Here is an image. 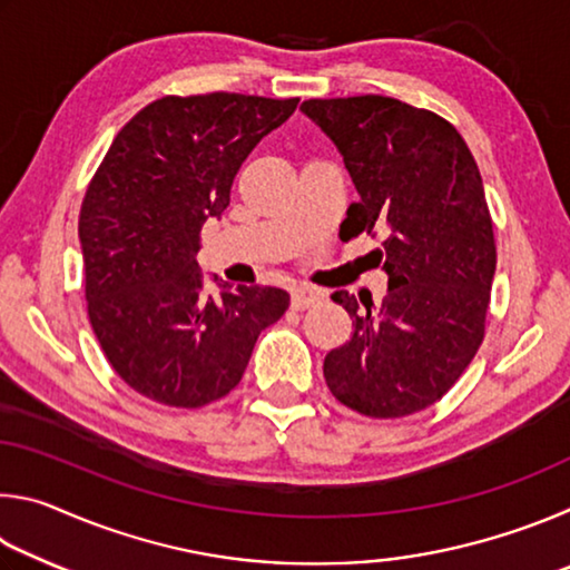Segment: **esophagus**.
Returning a JSON list of instances; mask_svg holds the SVG:
<instances>
[{
	"mask_svg": "<svg viewBox=\"0 0 570 570\" xmlns=\"http://www.w3.org/2000/svg\"><path fill=\"white\" fill-rule=\"evenodd\" d=\"M322 298V294L316 292V288H312V286H296L294 292H292V306L294 308H306V306H312V304H316Z\"/></svg>",
	"mask_w": 570,
	"mask_h": 570,
	"instance_id": "1",
	"label": "esophagus"
}]
</instances>
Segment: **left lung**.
Here are the masks:
<instances>
[{
  "instance_id": "obj_1",
  "label": "left lung",
  "mask_w": 570,
  "mask_h": 570,
  "mask_svg": "<svg viewBox=\"0 0 570 570\" xmlns=\"http://www.w3.org/2000/svg\"><path fill=\"white\" fill-rule=\"evenodd\" d=\"M302 112L360 193L342 236H387L374 250L382 302L332 294L354 332L324 356V380L366 417L420 412L458 382L485 332L495 238L478 163L448 120L384 95L306 100Z\"/></svg>"
}]
</instances>
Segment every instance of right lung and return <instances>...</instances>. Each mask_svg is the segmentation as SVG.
Instances as JSON below:
<instances>
[{
    "label": "right lung",
    "instance_id": "right-lung-1",
    "mask_svg": "<svg viewBox=\"0 0 570 570\" xmlns=\"http://www.w3.org/2000/svg\"><path fill=\"white\" fill-rule=\"evenodd\" d=\"M298 98L210 92L160 98L115 135L80 210L92 332L120 380L168 407H204L244 377L288 294L220 284L206 292L200 228L220 218L258 140Z\"/></svg>",
    "mask_w": 570,
    "mask_h": 570
}]
</instances>
